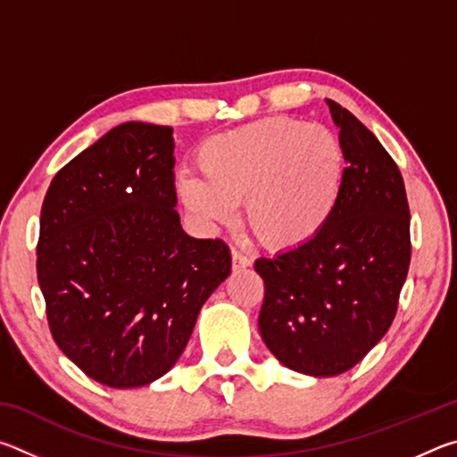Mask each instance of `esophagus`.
Returning a JSON list of instances; mask_svg holds the SVG:
<instances>
[{
  "label": "esophagus",
  "instance_id": "esophagus-1",
  "mask_svg": "<svg viewBox=\"0 0 457 457\" xmlns=\"http://www.w3.org/2000/svg\"><path fill=\"white\" fill-rule=\"evenodd\" d=\"M231 266H234V270H244V268H250L252 266V260L244 256L242 252L237 250H231Z\"/></svg>",
  "mask_w": 457,
  "mask_h": 457
}]
</instances>
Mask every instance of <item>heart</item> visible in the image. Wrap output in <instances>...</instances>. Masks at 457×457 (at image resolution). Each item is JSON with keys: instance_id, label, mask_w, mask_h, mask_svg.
I'll return each mask as SVG.
<instances>
[{"instance_id": "1", "label": "heart", "mask_w": 457, "mask_h": 457, "mask_svg": "<svg viewBox=\"0 0 457 457\" xmlns=\"http://www.w3.org/2000/svg\"><path fill=\"white\" fill-rule=\"evenodd\" d=\"M204 179L181 175L185 210L226 226L244 204L247 228L270 250L314 239L335 213L345 183V149L330 129L264 119L210 137L197 149Z\"/></svg>"}]
</instances>
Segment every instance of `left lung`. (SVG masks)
I'll use <instances>...</instances> for the list:
<instances>
[{
	"label": "left lung",
	"mask_w": 457,
	"mask_h": 457,
	"mask_svg": "<svg viewBox=\"0 0 457 457\" xmlns=\"http://www.w3.org/2000/svg\"><path fill=\"white\" fill-rule=\"evenodd\" d=\"M345 149V183L319 236L256 260L264 280L258 327L296 373L335 377L365 359L395 319L411 242L403 177L378 138L327 98Z\"/></svg>",
	"instance_id": "left-lung-1"
}]
</instances>
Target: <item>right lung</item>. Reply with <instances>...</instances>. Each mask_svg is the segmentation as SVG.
<instances>
[{
	"label": "right lung",
	"instance_id": "obj_1",
	"mask_svg": "<svg viewBox=\"0 0 457 457\" xmlns=\"http://www.w3.org/2000/svg\"><path fill=\"white\" fill-rule=\"evenodd\" d=\"M173 151L171 127L122 122L60 169L42 205L37 282L52 337L114 389L175 365L231 270L221 239L181 228Z\"/></svg>",
	"mask_w": 457,
	"mask_h": 457
}]
</instances>
